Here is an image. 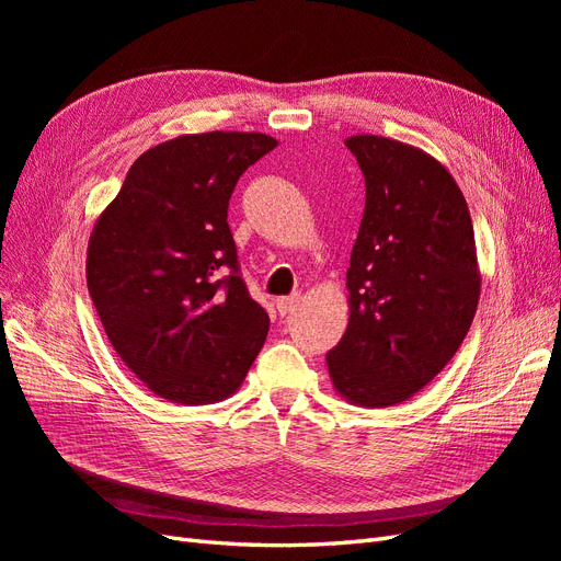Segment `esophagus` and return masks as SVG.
I'll use <instances>...</instances> for the list:
<instances>
[{
    "mask_svg": "<svg viewBox=\"0 0 561 561\" xmlns=\"http://www.w3.org/2000/svg\"><path fill=\"white\" fill-rule=\"evenodd\" d=\"M299 299H301L299 295H293V297H280V299H276V309H278V313H280V316L293 313V311L297 309Z\"/></svg>",
    "mask_w": 561,
    "mask_h": 561,
    "instance_id": "esophagus-1",
    "label": "esophagus"
}]
</instances>
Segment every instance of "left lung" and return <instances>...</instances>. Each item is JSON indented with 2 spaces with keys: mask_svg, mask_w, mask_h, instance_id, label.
Instances as JSON below:
<instances>
[{
  "mask_svg": "<svg viewBox=\"0 0 561 561\" xmlns=\"http://www.w3.org/2000/svg\"><path fill=\"white\" fill-rule=\"evenodd\" d=\"M365 175V213L346 271L348 325L328 369L351 404L410 400L454 358L480 301L468 203L428 151L383 135L344 140Z\"/></svg>",
  "mask_w": 561,
  "mask_h": 561,
  "instance_id": "8db88e82",
  "label": "left lung"
}]
</instances>
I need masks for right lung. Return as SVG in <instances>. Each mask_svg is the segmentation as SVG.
Instances as JSON below:
<instances>
[{"label": "right lung", "mask_w": 561, "mask_h": 561, "mask_svg": "<svg viewBox=\"0 0 561 561\" xmlns=\"http://www.w3.org/2000/svg\"><path fill=\"white\" fill-rule=\"evenodd\" d=\"M276 145L264 133L178 135L130 165L95 219L91 299L118 358L159 398L227 400L266 342L268 316L239 276L227 208Z\"/></svg>", "instance_id": "1"}]
</instances>
